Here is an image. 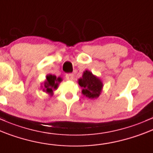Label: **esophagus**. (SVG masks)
I'll return each mask as SVG.
<instances>
[{
  "mask_svg": "<svg viewBox=\"0 0 153 153\" xmlns=\"http://www.w3.org/2000/svg\"><path fill=\"white\" fill-rule=\"evenodd\" d=\"M66 79L67 80H72L74 79V74H66Z\"/></svg>",
  "mask_w": 153,
  "mask_h": 153,
  "instance_id": "obj_1",
  "label": "esophagus"
}]
</instances>
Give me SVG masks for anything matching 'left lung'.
I'll return each instance as SVG.
<instances>
[{
  "instance_id": "left-lung-1",
  "label": "left lung",
  "mask_w": 153,
  "mask_h": 153,
  "mask_svg": "<svg viewBox=\"0 0 153 153\" xmlns=\"http://www.w3.org/2000/svg\"><path fill=\"white\" fill-rule=\"evenodd\" d=\"M78 83L82 88V94L90 99L98 97L102 91V82L97 76L92 74V72L86 70Z\"/></svg>"
}]
</instances>
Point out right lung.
Listing matches in <instances>:
<instances>
[{"mask_svg": "<svg viewBox=\"0 0 153 153\" xmlns=\"http://www.w3.org/2000/svg\"><path fill=\"white\" fill-rule=\"evenodd\" d=\"M61 82V79L60 77L56 78L55 75L49 74L46 76V80L44 83L43 91H45L47 93L52 95L53 91L56 90L58 85V82Z\"/></svg>", "mask_w": 153, "mask_h": 153, "instance_id": "right-lung-1", "label": "right lung"}]
</instances>
